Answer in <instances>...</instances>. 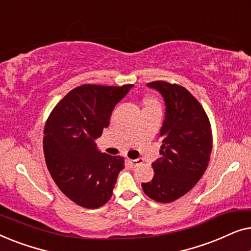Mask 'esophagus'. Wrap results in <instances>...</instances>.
Returning <instances> with one entry per match:
<instances>
[{
	"instance_id": "obj_1",
	"label": "esophagus",
	"mask_w": 251,
	"mask_h": 251,
	"mask_svg": "<svg viewBox=\"0 0 251 251\" xmlns=\"http://www.w3.org/2000/svg\"><path fill=\"white\" fill-rule=\"evenodd\" d=\"M126 161H128V163H129L131 167H137V166H139V164L143 163V160H142V159H137V160L128 159Z\"/></svg>"
}]
</instances>
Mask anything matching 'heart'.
Here are the masks:
<instances>
[{"label": "heart", "mask_w": 251, "mask_h": 251, "mask_svg": "<svg viewBox=\"0 0 251 251\" xmlns=\"http://www.w3.org/2000/svg\"><path fill=\"white\" fill-rule=\"evenodd\" d=\"M143 104H144V108H147V107H160L159 101H157L156 99L153 98V97H146L145 99H144Z\"/></svg>", "instance_id": "1"}]
</instances>
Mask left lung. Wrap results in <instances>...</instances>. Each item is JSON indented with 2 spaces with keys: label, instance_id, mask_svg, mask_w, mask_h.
Here are the masks:
<instances>
[{
  "label": "left lung",
  "instance_id": "8db88e82",
  "mask_svg": "<svg viewBox=\"0 0 251 251\" xmlns=\"http://www.w3.org/2000/svg\"><path fill=\"white\" fill-rule=\"evenodd\" d=\"M156 89L166 102L161 128L162 156L152 163V181L143 183L147 197L169 203L191 191L207 169L212 151L211 125L204 108L187 89L167 81L147 84Z\"/></svg>",
  "mask_w": 251,
  "mask_h": 251
}]
</instances>
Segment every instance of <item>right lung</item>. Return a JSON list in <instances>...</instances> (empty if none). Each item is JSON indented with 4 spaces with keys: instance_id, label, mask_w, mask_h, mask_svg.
Returning a JSON list of instances; mask_svg holds the SVG:
<instances>
[{
    "instance_id": "add662e5",
    "label": "right lung",
    "mask_w": 251,
    "mask_h": 251,
    "mask_svg": "<svg viewBox=\"0 0 251 251\" xmlns=\"http://www.w3.org/2000/svg\"><path fill=\"white\" fill-rule=\"evenodd\" d=\"M131 87L82 84L68 92L47 120L43 152L48 170L59 190L81 207L104 205L125 168V157L100 153L95 139Z\"/></svg>"
}]
</instances>
